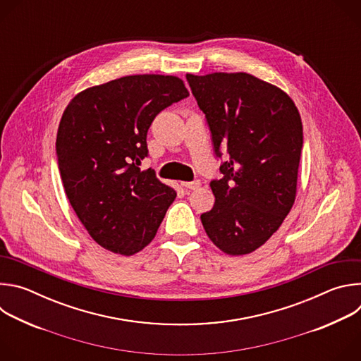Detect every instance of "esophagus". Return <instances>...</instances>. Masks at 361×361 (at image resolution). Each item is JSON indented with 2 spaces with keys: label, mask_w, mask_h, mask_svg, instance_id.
<instances>
[{
  "label": "esophagus",
  "mask_w": 361,
  "mask_h": 361,
  "mask_svg": "<svg viewBox=\"0 0 361 361\" xmlns=\"http://www.w3.org/2000/svg\"><path fill=\"white\" fill-rule=\"evenodd\" d=\"M181 185L188 190H197L201 185V183H200V180H194V181H184V183H181Z\"/></svg>",
  "instance_id": "obj_1"
}]
</instances>
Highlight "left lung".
Segmentation results:
<instances>
[{
  "instance_id": "left-lung-1",
  "label": "left lung",
  "mask_w": 361,
  "mask_h": 361,
  "mask_svg": "<svg viewBox=\"0 0 361 361\" xmlns=\"http://www.w3.org/2000/svg\"><path fill=\"white\" fill-rule=\"evenodd\" d=\"M205 114L214 152L226 148L223 177L210 187L214 207L201 214L216 247L244 255L262 247L283 224L295 194L302 124L290 95L247 73L187 74Z\"/></svg>"
}]
</instances>
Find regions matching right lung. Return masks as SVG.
<instances>
[{"label":"right lung","instance_id":"right-lung-1","mask_svg":"<svg viewBox=\"0 0 361 361\" xmlns=\"http://www.w3.org/2000/svg\"><path fill=\"white\" fill-rule=\"evenodd\" d=\"M188 95L176 75L135 74L80 91L57 131L59 169L77 217L102 248L133 255L147 247L177 192L151 169L147 131Z\"/></svg>","mask_w":361,"mask_h":361}]
</instances>
